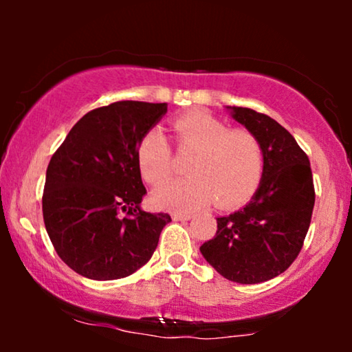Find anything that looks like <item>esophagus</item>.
Returning <instances> with one entry per match:
<instances>
[{"label": "esophagus", "instance_id": "esophagus-1", "mask_svg": "<svg viewBox=\"0 0 352 352\" xmlns=\"http://www.w3.org/2000/svg\"><path fill=\"white\" fill-rule=\"evenodd\" d=\"M173 221H189L192 218L190 213H182V211H173L171 213Z\"/></svg>", "mask_w": 352, "mask_h": 352}]
</instances>
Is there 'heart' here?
<instances>
[{
	"mask_svg": "<svg viewBox=\"0 0 352 352\" xmlns=\"http://www.w3.org/2000/svg\"><path fill=\"white\" fill-rule=\"evenodd\" d=\"M176 146L190 153L189 176L162 186L153 204L163 210L192 211L214 200L218 208H234L256 190L264 168L261 142L243 129H230L208 113L192 112L173 122ZM138 163L148 184L160 186L171 176L173 152L162 129L144 134L138 146Z\"/></svg>",
	"mask_w": 352,
	"mask_h": 352,
	"instance_id": "obj_1",
	"label": "heart"
}]
</instances>
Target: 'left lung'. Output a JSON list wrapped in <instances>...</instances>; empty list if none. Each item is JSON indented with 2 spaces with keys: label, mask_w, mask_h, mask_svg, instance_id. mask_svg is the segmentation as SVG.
<instances>
[{
  "label": "left lung",
  "mask_w": 352,
  "mask_h": 352,
  "mask_svg": "<svg viewBox=\"0 0 352 352\" xmlns=\"http://www.w3.org/2000/svg\"><path fill=\"white\" fill-rule=\"evenodd\" d=\"M261 142L263 177L242 210L216 218V235L200 247L228 280L261 283L280 276L302 248L316 192L309 158L282 124L247 107H226Z\"/></svg>",
  "instance_id": "1"
}]
</instances>
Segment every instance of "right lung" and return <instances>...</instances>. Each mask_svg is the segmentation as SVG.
<instances>
[{
	"label": "right lung",
	"mask_w": 352,
	"mask_h": 352,
	"mask_svg": "<svg viewBox=\"0 0 352 352\" xmlns=\"http://www.w3.org/2000/svg\"><path fill=\"white\" fill-rule=\"evenodd\" d=\"M166 104L120 100L80 118L51 157L43 219L57 254L93 280L131 276L152 258L168 213L141 208L138 146Z\"/></svg>",
	"instance_id": "add662e5"
}]
</instances>
